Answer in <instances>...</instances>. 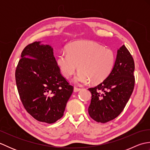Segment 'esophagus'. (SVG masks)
Returning a JSON list of instances; mask_svg holds the SVG:
<instances>
[{
	"label": "esophagus",
	"instance_id": "obj_1",
	"mask_svg": "<svg viewBox=\"0 0 150 150\" xmlns=\"http://www.w3.org/2000/svg\"><path fill=\"white\" fill-rule=\"evenodd\" d=\"M81 90V88H77V87H74V88H73V91H74V92H78Z\"/></svg>",
	"mask_w": 150,
	"mask_h": 150
}]
</instances>
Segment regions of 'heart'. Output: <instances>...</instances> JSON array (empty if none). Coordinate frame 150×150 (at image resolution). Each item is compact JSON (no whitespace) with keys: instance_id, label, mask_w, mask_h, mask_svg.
Wrapping results in <instances>:
<instances>
[{"instance_id":"obj_1","label":"heart","mask_w":150,"mask_h":150,"mask_svg":"<svg viewBox=\"0 0 150 150\" xmlns=\"http://www.w3.org/2000/svg\"><path fill=\"white\" fill-rule=\"evenodd\" d=\"M115 53L90 40L75 41L57 57V63L62 75L69 79L76 70H80L73 79L78 84L90 81L98 84L106 79L112 71L115 62Z\"/></svg>"}]
</instances>
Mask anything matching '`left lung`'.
I'll use <instances>...</instances> for the list:
<instances>
[{
  "mask_svg": "<svg viewBox=\"0 0 150 150\" xmlns=\"http://www.w3.org/2000/svg\"><path fill=\"white\" fill-rule=\"evenodd\" d=\"M135 64L126 46L117 50L115 65L105 80L88 90L91 100L88 108L90 116L98 122L115 119L125 108L134 89Z\"/></svg>",
  "mask_w": 150,
  "mask_h": 150,
  "instance_id": "1",
  "label": "left lung"
}]
</instances>
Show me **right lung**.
<instances>
[{"instance_id":"right-lung-1","label":"right lung","mask_w":150,"mask_h":150,"mask_svg":"<svg viewBox=\"0 0 150 150\" xmlns=\"http://www.w3.org/2000/svg\"><path fill=\"white\" fill-rule=\"evenodd\" d=\"M15 71V81L22 103L34 119L52 124L61 118L73 93L60 73L53 49L34 42L22 51Z\"/></svg>"}]
</instances>
